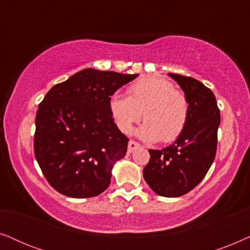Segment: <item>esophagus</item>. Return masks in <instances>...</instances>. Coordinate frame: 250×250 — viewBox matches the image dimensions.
Listing matches in <instances>:
<instances>
[{"label": "esophagus", "instance_id": "1", "mask_svg": "<svg viewBox=\"0 0 250 250\" xmlns=\"http://www.w3.org/2000/svg\"><path fill=\"white\" fill-rule=\"evenodd\" d=\"M139 146H140V143H139V142L134 141V140H129L128 146H127V150H128V152L134 151V150H135V149H138Z\"/></svg>", "mask_w": 250, "mask_h": 250}]
</instances>
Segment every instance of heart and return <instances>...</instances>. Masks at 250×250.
<instances>
[{
	"mask_svg": "<svg viewBox=\"0 0 250 250\" xmlns=\"http://www.w3.org/2000/svg\"><path fill=\"white\" fill-rule=\"evenodd\" d=\"M111 116L123 133L128 134L133 126L145 119L139 135L146 141L173 142L186 127L189 102L182 91L159 76L141 77L129 85L127 98L114 95L109 102Z\"/></svg>",
	"mask_w": 250,
	"mask_h": 250,
	"instance_id": "heart-1",
	"label": "heart"
}]
</instances>
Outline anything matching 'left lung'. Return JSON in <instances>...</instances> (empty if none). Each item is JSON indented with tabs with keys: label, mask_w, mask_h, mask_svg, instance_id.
I'll return each mask as SVG.
<instances>
[{
	"label": "left lung",
	"mask_w": 250,
	"mask_h": 250,
	"mask_svg": "<svg viewBox=\"0 0 250 250\" xmlns=\"http://www.w3.org/2000/svg\"><path fill=\"white\" fill-rule=\"evenodd\" d=\"M168 75L186 94L189 116L173 145L162 150L149 149L150 160L143 177L157 194L172 198L190 192L207 174L216 155L221 116L210 88L192 77Z\"/></svg>",
	"instance_id": "1"
}]
</instances>
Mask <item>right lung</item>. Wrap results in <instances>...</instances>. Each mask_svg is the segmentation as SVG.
I'll return each instance as SVG.
<instances>
[{
	"label": "right lung",
	"mask_w": 250,
	"mask_h": 250,
	"mask_svg": "<svg viewBox=\"0 0 250 250\" xmlns=\"http://www.w3.org/2000/svg\"><path fill=\"white\" fill-rule=\"evenodd\" d=\"M136 76L87 68L44 97L36 112L34 153L58 192L90 198L109 187L112 166L126 155L128 142L114 123L109 102Z\"/></svg>",
	"instance_id": "obj_1"
}]
</instances>
